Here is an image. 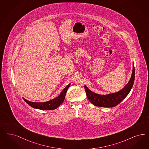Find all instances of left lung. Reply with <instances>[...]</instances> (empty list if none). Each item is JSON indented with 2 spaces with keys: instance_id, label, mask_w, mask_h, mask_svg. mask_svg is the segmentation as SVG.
<instances>
[{
  "instance_id": "left-lung-1",
  "label": "left lung",
  "mask_w": 149,
  "mask_h": 149,
  "mask_svg": "<svg viewBox=\"0 0 149 149\" xmlns=\"http://www.w3.org/2000/svg\"><path fill=\"white\" fill-rule=\"evenodd\" d=\"M135 79V68L133 63V70L129 82L118 91L115 93L101 95L91 91L86 85L84 86L86 96L89 100L94 106L103 107H113L118 105L131 91Z\"/></svg>"
}]
</instances>
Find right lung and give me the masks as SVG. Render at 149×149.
<instances>
[{"label": "right lung", "instance_id": "add662e5", "mask_svg": "<svg viewBox=\"0 0 149 149\" xmlns=\"http://www.w3.org/2000/svg\"><path fill=\"white\" fill-rule=\"evenodd\" d=\"M70 85H71V83L68 84L67 86L64 88V89L63 90V91L61 92L60 94L58 97L53 99L52 100H50L49 101H45L43 102H31V101H29L24 97H23V99L27 104H28L29 105L31 106V107H33L34 109L42 110H55V109H57L58 107L64 101L67 90L70 86Z\"/></svg>", "mask_w": 149, "mask_h": 149}]
</instances>
